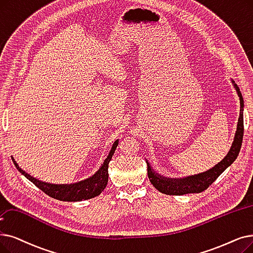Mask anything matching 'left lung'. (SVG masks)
<instances>
[{
	"label": "left lung",
	"mask_w": 253,
	"mask_h": 253,
	"mask_svg": "<svg viewBox=\"0 0 253 253\" xmlns=\"http://www.w3.org/2000/svg\"><path fill=\"white\" fill-rule=\"evenodd\" d=\"M233 84L240 97L241 107H240V117L238 121V127L236 131L235 139L232 145V148H230L225 158L221 162H219L217 166H215L210 170L200 174L191 175V177H188V178L178 179V180L175 179L172 180V179L161 177L160 174H157L152 169L150 163L147 161L148 177L150 179V182L158 191L168 195H183L187 193L203 192L230 166V164L236 160V158L239 155L241 146H242L243 134H244V120H243L244 101H243L242 94L240 92L239 86L237 85V84H235L234 81H233Z\"/></svg>",
	"instance_id": "obj_1"
}]
</instances>
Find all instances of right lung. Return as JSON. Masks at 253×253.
<instances>
[{"label": "right lung", "mask_w": 253, "mask_h": 253, "mask_svg": "<svg viewBox=\"0 0 253 253\" xmlns=\"http://www.w3.org/2000/svg\"><path fill=\"white\" fill-rule=\"evenodd\" d=\"M118 144L119 141L116 140L111 152L108 154L107 158L103 162L102 167L93 175L92 178L86 179L80 183L70 184V185L69 184L58 185V184H50V183L39 181L36 178L32 177V175H30L25 170L21 169L18 167L16 161L13 159V157H12V161L14 163L15 168L23 173L28 180H30L33 184L37 186L39 189H41L48 196L63 202H81L84 200H89V199H93L95 196H98L106 187L107 182H108V163L114 155Z\"/></svg>", "instance_id": "right-lung-1"}]
</instances>
